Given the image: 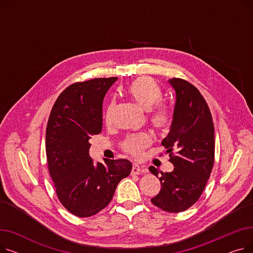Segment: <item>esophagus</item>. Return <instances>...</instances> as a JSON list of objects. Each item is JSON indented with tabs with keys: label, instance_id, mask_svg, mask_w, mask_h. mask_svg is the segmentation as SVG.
I'll list each match as a JSON object with an SVG mask.
<instances>
[{
	"label": "esophagus",
	"instance_id": "34e87169",
	"mask_svg": "<svg viewBox=\"0 0 253 253\" xmlns=\"http://www.w3.org/2000/svg\"><path fill=\"white\" fill-rule=\"evenodd\" d=\"M148 169L144 168V167H140L137 164H133L132 166V174H143V173H147Z\"/></svg>",
	"mask_w": 253,
	"mask_h": 253
}]
</instances>
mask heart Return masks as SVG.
<instances>
[{"instance_id": "1", "label": "heart", "mask_w": 253, "mask_h": 253, "mask_svg": "<svg viewBox=\"0 0 253 253\" xmlns=\"http://www.w3.org/2000/svg\"><path fill=\"white\" fill-rule=\"evenodd\" d=\"M127 92L143 109L149 110V121L155 129L165 130L171 125L173 112L168 103L160 100L163 94L162 89L152 78H137L128 86ZM114 108L115 102L112 101L106 110V121L111 120ZM151 141L152 139L147 133L130 135L123 142V149L128 154L139 158L142 156L143 150L151 144Z\"/></svg>"}]
</instances>
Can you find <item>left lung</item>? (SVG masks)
Segmentation results:
<instances>
[{
    "mask_svg": "<svg viewBox=\"0 0 253 253\" xmlns=\"http://www.w3.org/2000/svg\"><path fill=\"white\" fill-rule=\"evenodd\" d=\"M169 83L176 92V103L162 145L174 169L161 172V190L151 201L175 213L190 208L202 195L213 167L215 145L212 116L200 91L180 78H172ZM149 169L158 177L154 166Z\"/></svg>",
    "mask_w": 253,
    "mask_h": 253,
    "instance_id": "8db88e82",
    "label": "left lung"
}]
</instances>
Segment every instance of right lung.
<instances>
[{"label":"right lung","instance_id":"add662e5","mask_svg":"<svg viewBox=\"0 0 253 253\" xmlns=\"http://www.w3.org/2000/svg\"><path fill=\"white\" fill-rule=\"evenodd\" d=\"M117 79L95 78L66 87L48 119L49 174L60 203L79 217L92 216L108 206L118 183L132 169L126 159L94 163L89 156V139L102 129L103 97Z\"/></svg>","mask_w":253,"mask_h":253}]
</instances>
